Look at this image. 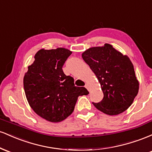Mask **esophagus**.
Segmentation results:
<instances>
[{"mask_svg":"<svg viewBox=\"0 0 152 152\" xmlns=\"http://www.w3.org/2000/svg\"><path fill=\"white\" fill-rule=\"evenodd\" d=\"M85 88H86L87 89H88V91H90V90H89V87H88V84L85 85Z\"/></svg>","mask_w":152,"mask_h":152,"instance_id":"obj_1","label":"esophagus"}]
</instances>
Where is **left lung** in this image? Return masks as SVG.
Segmentation results:
<instances>
[{
    "instance_id": "8db88e82",
    "label": "left lung",
    "mask_w": 152,
    "mask_h": 152,
    "mask_svg": "<svg viewBox=\"0 0 152 152\" xmlns=\"http://www.w3.org/2000/svg\"><path fill=\"white\" fill-rule=\"evenodd\" d=\"M82 58L98 78L104 93L100 102H93L94 106L111 116L126 111L137 96L139 85L129 58L109 43L88 48Z\"/></svg>"
}]
</instances>
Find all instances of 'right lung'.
<instances>
[{"instance_id": "1", "label": "right lung", "mask_w": 152, "mask_h": 152, "mask_svg": "<svg viewBox=\"0 0 152 152\" xmlns=\"http://www.w3.org/2000/svg\"><path fill=\"white\" fill-rule=\"evenodd\" d=\"M71 53L64 48L39 50L24 76V91L29 105L48 121L66 119L74 111L78 97L88 94L84 87L75 86L74 78L63 71Z\"/></svg>"}]
</instances>
